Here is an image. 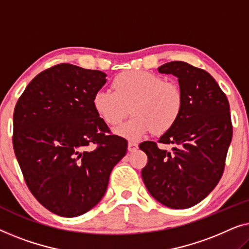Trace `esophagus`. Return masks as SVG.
Listing matches in <instances>:
<instances>
[{"mask_svg":"<svg viewBox=\"0 0 249 249\" xmlns=\"http://www.w3.org/2000/svg\"><path fill=\"white\" fill-rule=\"evenodd\" d=\"M137 148H138V144H137V142H128V151H129V152H135V151H137Z\"/></svg>","mask_w":249,"mask_h":249,"instance_id":"esophagus-1","label":"esophagus"}]
</instances>
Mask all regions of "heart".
Segmentation results:
<instances>
[{"instance_id": "obj_1", "label": "heart", "mask_w": 249, "mask_h": 249, "mask_svg": "<svg viewBox=\"0 0 249 249\" xmlns=\"http://www.w3.org/2000/svg\"><path fill=\"white\" fill-rule=\"evenodd\" d=\"M111 89H101L93 98L97 114L110 125L119 124L129 113L132 117L115 129L121 137L139 139L149 131L161 135L170 130L181 114L183 94L176 81L158 73L129 70L119 73Z\"/></svg>"}]
</instances>
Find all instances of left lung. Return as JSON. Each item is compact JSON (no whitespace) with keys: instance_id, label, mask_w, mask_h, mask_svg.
Here are the masks:
<instances>
[{"instance_id":"8db88e82","label":"left lung","mask_w":249,"mask_h":249,"mask_svg":"<svg viewBox=\"0 0 249 249\" xmlns=\"http://www.w3.org/2000/svg\"><path fill=\"white\" fill-rule=\"evenodd\" d=\"M159 72L178 77L183 105L178 121L158 142L173 145L171 152L155 142L139 145L148 159L142 177L163 205L188 209L205 198L223 175L232 139L229 102L215 79L192 64L172 61Z\"/></svg>"}]
</instances>
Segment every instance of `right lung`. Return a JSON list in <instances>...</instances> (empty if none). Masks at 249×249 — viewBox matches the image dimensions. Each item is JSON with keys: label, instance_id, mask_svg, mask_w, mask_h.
Listing matches in <instances>:
<instances>
[{"label": "right lung", "instance_id": "right-lung-1", "mask_svg": "<svg viewBox=\"0 0 249 249\" xmlns=\"http://www.w3.org/2000/svg\"><path fill=\"white\" fill-rule=\"evenodd\" d=\"M107 74L61 63L37 74L17 102L12 144L23 179L42 205L73 217L107 192L128 142L112 135L93 98Z\"/></svg>", "mask_w": 249, "mask_h": 249}]
</instances>
